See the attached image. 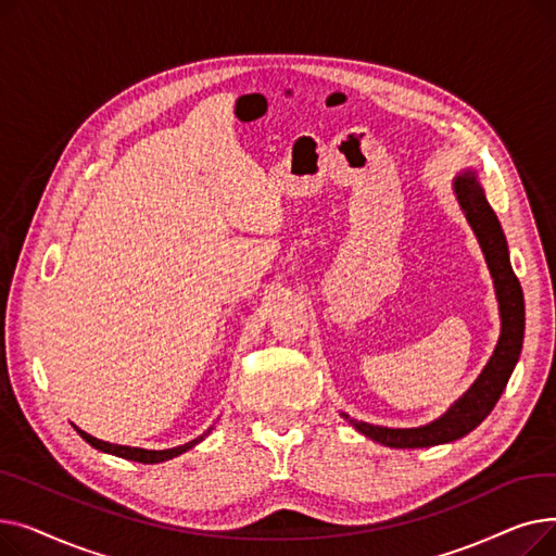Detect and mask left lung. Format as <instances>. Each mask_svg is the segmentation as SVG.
<instances>
[{"instance_id": "obj_1", "label": "left lung", "mask_w": 556, "mask_h": 556, "mask_svg": "<svg viewBox=\"0 0 556 556\" xmlns=\"http://www.w3.org/2000/svg\"><path fill=\"white\" fill-rule=\"evenodd\" d=\"M453 189L457 195L459 207L473 227L480 248L484 252L489 273L493 277L495 298H498L501 308V338L495 344V352L489 358L486 367L478 376V381L466 390L462 399H457L446 415L434 419L419 428H383L371 426L365 421H354L346 415L344 419L352 421V426L363 432L369 440L390 446V448H428L437 444H448L459 440V437L469 434L478 428L486 415L498 403L503 390L507 388L509 376L518 363L520 349H522V333H525V302H522V288L511 270L507 239L498 216L493 214L491 204L484 198V189L478 182L476 170H464L453 180Z\"/></svg>"}]
</instances>
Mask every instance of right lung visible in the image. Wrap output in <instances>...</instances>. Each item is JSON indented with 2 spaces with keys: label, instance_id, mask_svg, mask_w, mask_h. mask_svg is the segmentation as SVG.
Wrapping results in <instances>:
<instances>
[{
  "label": "right lung",
  "instance_id": "right-lung-1",
  "mask_svg": "<svg viewBox=\"0 0 556 556\" xmlns=\"http://www.w3.org/2000/svg\"><path fill=\"white\" fill-rule=\"evenodd\" d=\"M210 430H212V428H210ZM210 430L204 432V434H200L198 440H191L189 444H182V446L166 448V451H146V448H132V446H119V444L101 442V440H97V437L87 434L85 430L76 428V432L83 437V440H85L87 444H90V446H94L97 451H101V453H110V455H116V457H124V459H132V462H141V464H157V462H166V459H170V457H178V455L187 453L189 448H193L198 442H202L204 437L210 434Z\"/></svg>",
  "mask_w": 556,
  "mask_h": 556
}]
</instances>
